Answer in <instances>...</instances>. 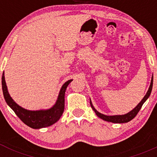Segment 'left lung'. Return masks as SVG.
<instances>
[{"label":"left lung","mask_w":157,"mask_h":157,"mask_svg":"<svg viewBox=\"0 0 157 157\" xmlns=\"http://www.w3.org/2000/svg\"><path fill=\"white\" fill-rule=\"evenodd\" d=\"M153 79H154V77L152 76L151 77V84L150 86H149V89L147 90L146 94L145 95V97H143V99L140 101V103L138 104L136 107L134 108V109L131 110V111H129L128 113H125V114H122V115H113V116H108V115H105V114H102V113H100L99 111H97L95 108L92 105V102H91V100H90V104H91V108L94 110L95 113L97 114V116L98 117L101 118L102 120H105V121L107 122H113V123H125V122H128L129 121H131V120H133L136 115L137 114L140 110L141 109L142 105L144 104L146 100H147L149 97H150L151 91H152V87H153Z\"/></svg>","instance_id":"8db88e82"}]
</instances>
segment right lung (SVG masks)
I'll use <instances>...</instances> for the list:
<instances>
[{"label": "right lung", "mask_w": 157, "mask_h": 157, "mask_svg": "<svg viewBox=\"0 0 157 157\" xmlns=\"http://www.w3.org/2000/svg\"><path fill=\"white\" fill-rule=\"evenodd\" d=\"M73 80L66 81L63 85L60 90L58 97L55 104L52 108L46 110H37V111H31L27 110L17 105L14 101L9 94L6 81H5L4 72L2 75V89L3 97L6 100L7 105L15 111L21 121L24 122L29 127L34 129H39L42 128L48 127L53 125L56 122L60 120L64 111L65 106V92L68 84Z\"/></svg>", "instance_id": "1"}]
</instances>
